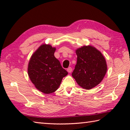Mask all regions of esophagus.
<instances>
[{
  "label": "esophagus",
  "instance_id": "esophagus-1",
  "mask_svg": "<svg viewBox=\"0 0 130 130\" xmlns=\"http://www.w3.org/2000/svg\"><path fill=\"white\" fill-rule=\"evenodd\" d=\"M67 72L68 73H70L71 71H72V68H71V67H69L68 69H67Z\"/></svg>",
  "mask_w": 130,
  "mask_h": 130
}]
</instances>
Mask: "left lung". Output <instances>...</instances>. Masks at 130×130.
<instances>
[{
  "mask_svg": "<svg viewBox=\"0 0 130 130\" xmlns=\"http://www.w3.org/2000/svg\"><path fill=\"white\" fill-rule=\"evenodd\" d=\"M77 61L72 73L73 77L81 87L91 89L99 84L107 71V65L100 51L91 45L77 48Z\"/></svg>",
  "mask_w": 130,
  "mask_h": 130,
  "instance_id": "1",
  "label": "left lung"
}]
</instances>
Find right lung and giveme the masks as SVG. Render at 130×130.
<instances>
[{"label":"right lung","mask_w":130,"mask_h":130,"mask_svg":"<svg viewBox=\"0 0 130 130\" xmlns=\"http://www.w3.org/2000/svg\"><path fill=\"white\" fill-rule=\"evenodd\" d=\"M56 50L50 44H43L33 53L28 63L30 80L39 91L45 94L56 91L62 79L68 74L54 56Z\"/></svg>","instance_id":"right-lung-1"}]
</instances>
